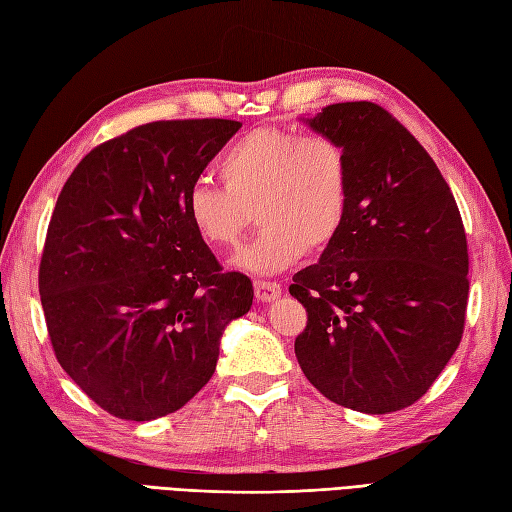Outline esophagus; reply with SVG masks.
I'll return each instance as SVG.
<instances>
[{
  "label": "esophagus",
  "instance_id": "esophagus-1",
  "mask_svg": "<svg viewBox=\"0 0 512 512\" xmlns=\"http://www.w3.org/2000/svg\"><path fill=\"white\" fill-rule=\"evenodd\" d=\"M255 296L261 303H270L277 296H281V283L277 281H255Z\"/></svg>",
  "mask_w": 512,
  "mask_h": 512
}]
</instances>
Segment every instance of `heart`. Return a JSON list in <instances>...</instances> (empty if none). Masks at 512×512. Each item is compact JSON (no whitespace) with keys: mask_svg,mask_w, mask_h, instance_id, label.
Wrapping results in <instances>:
<instances>
[{"mask_svg":"<svg viewBox=\"0 0 512 512\" xmlns=\"http://www.w3.org/2000/svg\"><path fill=\"white\" fill-rule=\"evenodd\" d=\"M218 175L225 186L192 183L186 218L207 246L222 251L240 242L255 207L261 229L235 259L248 272H277L305 251H324L346 222L348 155L326 134L253 129L222 153Z\"/></svg>","mask_w":512,"mask_h":512,"instance_id":"1","label":"heart"}]
</instances>
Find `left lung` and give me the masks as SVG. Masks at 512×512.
<instances>
[{
  "label": "left lung",
  "instance_id": "1",
  "mask_svg": "<svg viewBox=\"0 0 512 512\" xmlns=\"http://www.w3.org/2000/svg\"><path fill=\"white\" fill-rule=\"evenodd\" d=\"M350 164V209L318 264L294 274L307 309L300 370L322 396L383 415L417 402L461 344L469 255L461 212L437 164L372 101L307 119Z\"/></svg>",
  "mask_w": 512,
  "mask_h": 512
}]
</instances>
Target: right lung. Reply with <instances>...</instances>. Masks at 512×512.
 Returning a JSON list of instances; mask_svg holds the SVG:
<instances>
[{
  "label": "right lung",
  "mask_w": 512,
  "mask_h": 512,
  "mask_svg": "<svg viewBox=\"0 0 512 512\" xmlns=\"http://www.w3.org/2000/svg\"><path fill=\"white\" fill-rule=\"evenodd\" d=\"M242 127L155 121L99 144L51 214L38 292L56 359L103 411L175 413L212 378L225 326L253 283L222 272L186 218V194Z\"/></svg>",
  "instance_id": "right-lung-1"
}]
</instances>
